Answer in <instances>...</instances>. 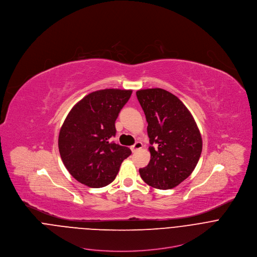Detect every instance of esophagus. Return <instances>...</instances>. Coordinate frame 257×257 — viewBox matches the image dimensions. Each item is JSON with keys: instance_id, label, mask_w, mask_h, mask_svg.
<instances>
[{"instance_id": "esophagus-1", "label": "esophagus", "mask_w": 257, "mask_h": 257, "mask_svg": "<svg viewBox=\"0 0 257 257\" xmlns=\"http://www.w3.org/2000/svg\"><path fill=\"white\" fill-rule=\"evenodd\" d=\"M143 147H144V146H143V144H142L141 142H137L134 146H132V147H131V149H132V151H133V152H136L137 150L142 149Z\"/></svg>"}]
</instances>
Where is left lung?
Segmentation results:
<instances>
[{
    "label": "left lung",
    "instance_id": "8db88e82",
    "mask_svg": "<svg viewBox=\"0 0 257 257\" xmlns=\"http://www.w3.org/2000/svg\"><path fill=\"white\" fill-rule=\"evenodd\" d=\"M137 97L147 117L150 143V161L140 169L141 177L153 188L172 189L191 175L200 159V131L191 112L170 92L145 89Z\"/></svg>",
    "mask_w": 257,
    "mask_h": 257
}]
</instances>
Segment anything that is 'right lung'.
<instances>
[{
  "instance_id": "add662e5",
  "label": "right lung",
  "mask_w": 257,
  "mask_h": 257,
  "mask_svg": "<svg viewBox=\"0 0 257 257\" xmlns=\"http://www.w3.org/2000/svg\"><path fill=\"white\" fill-rule=\"evenodd\" d=\"M132 90L105 89L85 96L67 114L58 138V148L66 169L91 188L111 183L121 162L132 154L128 147L111 142L114 122L131 98Z\"/></svg>"
}]
</instances>
